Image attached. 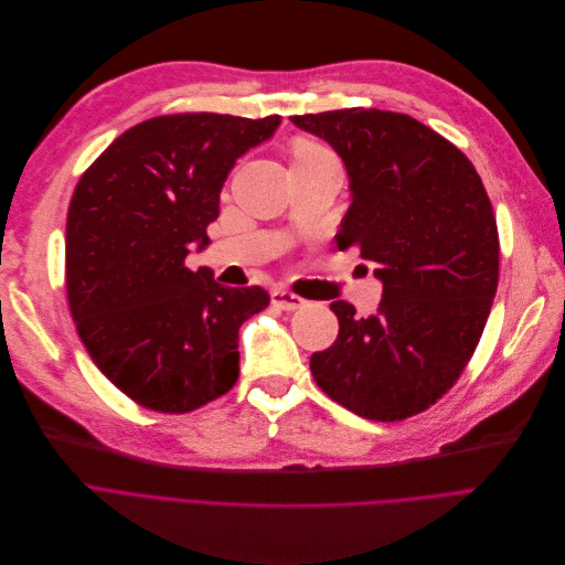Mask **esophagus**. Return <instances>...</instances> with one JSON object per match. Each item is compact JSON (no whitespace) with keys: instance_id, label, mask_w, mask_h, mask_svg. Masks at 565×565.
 Instances as JSON below:
<instances>
[{"instance_id":"obj_1","label":"esophagus","mask_w":565,"mask_h":565,"mask_svg":"<svg viewBox=\"0 0 565 565\" xmlns=\"http://www.w3.org/2000/svg\"><path fill=\"white\" fill-rule=\"evenodd\" d=\"M271 303L280 310H287V312L299 310V308L306 306V301L299 297V294H291L287 289H274L271 291Z\"/></svg>"}]
</instances>
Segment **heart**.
<instances>
[{
    "mask_svg": "<svg viewBox=\"0 0 565 565\" xmlns=\"http://www.w3.org/2000/svg\"><path fill=\"white\" fill-rule=\"evenodd\" d=\"M329 153L331 151L324 145H319L315 140H306V138H301V140H297V142L291 145L294 166H297V163H310V160H317V158L329 156Z\"/></svg>",
    "mask_w": 565,
    "mask_h": 565,
    "instance_id": "b5f03b06",
    "label": "heart"
}]
</instances>
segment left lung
Here are the masks:
<instances>
[{
  "label": "left lung",
  "mask_w": 565,
  "mask_h": 565,
  "mask_svg": "<svg viewBox=\"0 0 565 565\" xmlns=\"http://www.w3.org/2000/svg\"><path fill=\"white\" fill-rule=\"evenodd\" d=\"M324 138L352 188L338 248L384 282L377 315L333 301L338 340L310 356L317 386L370 420H405L460 380L499 285V232L471 160L418 119L344 107L289 117Z\"/></svg>",
  "instance_id": "obj_1"
}]
</instances>
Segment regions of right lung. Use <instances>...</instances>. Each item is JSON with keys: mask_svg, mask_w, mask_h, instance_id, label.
<instances>
[{"mask_svg": "<svg viewBox=\"0 0 565 565\" xmlns=\"http://www.w3.org/2000/svg\"><path fill=\"white\" fill-rule=\"evenodd\" d=\"M280 115L179 113L147 119L79 177L66 218V297L96 367L136 405L195 412L238 380V329L271 297L185 266L209 244L236 158Z\"/></svg>", "mask_w": 565, "mask_h": 565, "instance_id": "right-lung-1", "label": "right lung"}]
</instances>
